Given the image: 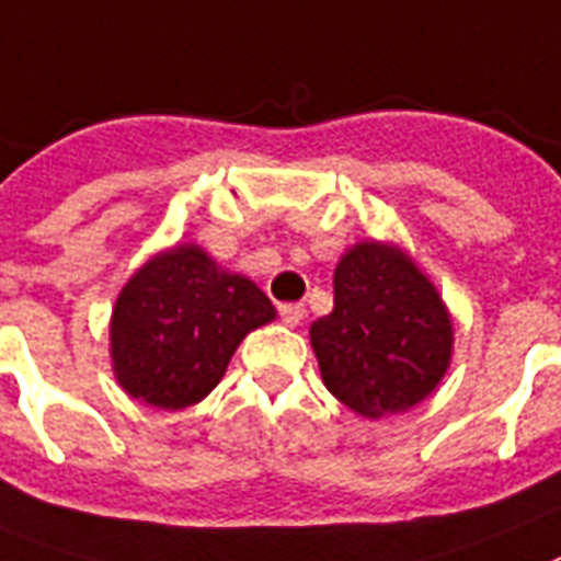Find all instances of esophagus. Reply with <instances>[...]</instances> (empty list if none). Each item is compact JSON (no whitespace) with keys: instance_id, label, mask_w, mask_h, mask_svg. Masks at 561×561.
Wrapping results in <instances>:
<instances>
[{"instance_id":"esophagus-1","label":"esophagus","mask_w":561,"mask_h":561,"mask_svg":"<svg viewBox=\"0 0 561 561\" xmlns=\"http://www.w3.org/2000/svg\"><path fill=\"white\" fill-rule=\"evenodd\" d=\"M277 314H280V321L295 327V323L304 321L307 309H304V304H277Z\"/></svg>"}]
</instances>
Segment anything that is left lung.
<instances>
[{
  "instance_id": "left-lung-1",
  "label": "left lung",
  "mask_w": 561,
  "mask_h": 561,
  "mask_svg": "<svg viewBox=\"0 0 561 561\" xmlns=\"http://www.w3.org/2000/svg\"><path fill=\"white\" fill-rule=\"evenodd\" d=\"M309 335L327 390L367 419L419 404L453 353L438 291L401 249L381 243H358L341 257L335 309Z\"/></svg>"
}]
</instances>
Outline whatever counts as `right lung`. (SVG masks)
<instances>
[{"mask_svg":"<svg viewBox=\"0 0 561 561\" xmlns=\"http://www.w3.org/2000/svg\"><path fill=\"white\" fill-rule=\"evenodd\" d=\"M272 318V300L247 277L217 270L203 249L157 254L125 284L111 318L119 387L163 410L197 404L243 335Z\"/></svg>","mask_w":561,"mask_h":561,"instance_id":"1","label":"right lung"}]
</instances>
